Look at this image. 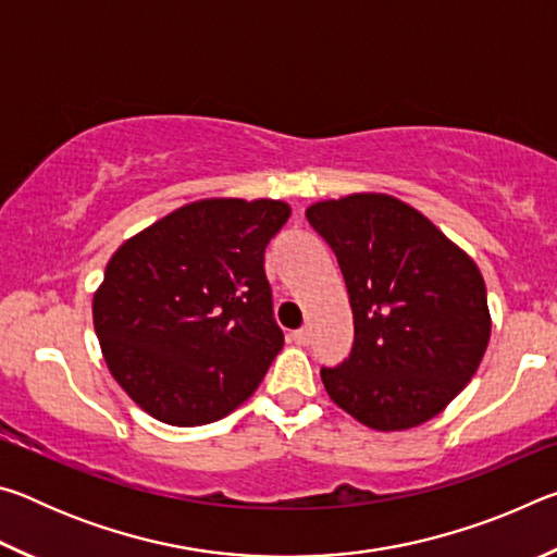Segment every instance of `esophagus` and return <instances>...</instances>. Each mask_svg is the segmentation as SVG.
I'll use <instances>...</instances> for the list:
<instances>
[{"mask_svg":"<svg viewBox=\"0 0 557 557\" xmlns=\"http://www.w3.org/2000/svg\"><path fill=\"white\" fill-rule=\"evenodd\" d=\"M292 336H295V342H297V344L307 346L309 342H312V329H309V326H301V329H297V332L292 334Z\"/></svg>","mask_w":557,"mask_h":557,"instance_id":"1","label":"esophagus"}]
</instances>
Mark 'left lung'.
I'll return each mask as SVG.
<instances>
[{"label":"left lung","mask_w":557,"mask_h":557,"mask_svg":"<svg viewBox=\"0 0 557 557\" xmlns=\"http://www.w3.org/2000/svg\"><path fill=\"white\" fill-rule=\"evenodd\" d=\"M307 221L332 245L354 312V346L322 369L338 408L379 432L440 414L476 373L492 336L476 262L388 194L317 201Z\"/></svg>","instance_id":"left-lung-1"}]
</instances>
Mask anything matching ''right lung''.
<instances>
[{"mask_svg":"<svg viewBox=\"0 0 557 557\" xmlns=\"http://www.w3.org/2000/svg\"><path fill=\"white\" fill-rule=\"evenodd\" d=\"M289 213L275 199H201L112 252L92 324L112 379L159 422L221 420L265 379L285 336L262 262Z\"/></svg>","mask_w":557,"mask_h":557,"instance_id":"right-lung-1","label":"right lung"}]
</instances>
